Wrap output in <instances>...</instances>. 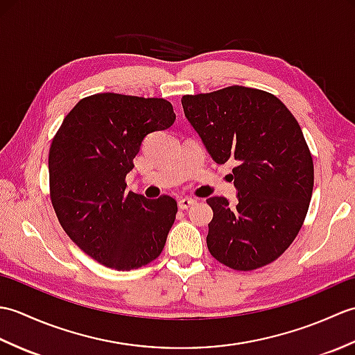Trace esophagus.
Segmentation results:
<instances>
[{
  "label": "esophagus",
  "instance_id": "34e87169",
  "mask_svg": "<svg viewBox=\"0 0 355 355\" xmlns=\"http://www.w3.org/2000/svg\"><path fill=\"white\" fill-rule=\"evenodd\" d=\"M195 205V200L193 198H183V200H180V202H178V207L180 209H189L191 206H193Z\"/></svg>",
  "mask_w": 355,
  "mask_h": 355
}]
</instances>
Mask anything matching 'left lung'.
<instances>
[{
    "label": "left lung",
    "instance_id": "left-lung-1",
    "mask_svg": "<svg viewBox=\"0 0 355 355\" xmlns=\"http://www.w3.org/2000/svg\"><path fill=\"white\" fill-rule=\"evenodd\" d=\"M184 116L218 164L235 162L238 202L210 197L207 248L224 266L250 271L276 261L310 207L314 166L297 120L276 96L233 85L182 99Z\"/></svg>",
    "mask_w": 355,
    "mask_h": 355
}]
</instances>
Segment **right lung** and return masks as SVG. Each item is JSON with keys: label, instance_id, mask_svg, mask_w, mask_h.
Here are the masks:
<instances>
[{"label": "right lung", "instance_id": "add662e5", "mask_svg": "<svg viewBox=\"0 0 355 355\" xmlns=\"http://www.w3.org/2000/svg\"><path fill=\"white\" fill-rule=\"evenodd\" d=\"M173 122L168 101L101 93L79 101L51 141L53 209L73 243L105 267L130 271L163 250L177 201L126 192L125 178L143 139Z\"/></svg>", "mask_w": 355, "mask_h": 355}]
</instances>
